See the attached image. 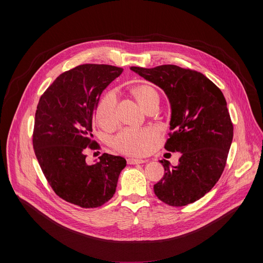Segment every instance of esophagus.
I'll return each instance as SVG.
<instances>
[{"label":"esophagus","mask_w":263,"mask_h":263,"mask_svg":"<svg viewBox=\"0 0 263 263\" xmlns=\"http://www.w3.org/2000/svg\"><path fill=\"white\" fill-rule=\"evenodd\" d=\"M146 160L143 159H136V158H128L127 162L128 164H140V163H144Z\"/></svg>","instance_id":"esophagus-1"}]
</instances>
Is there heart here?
I'll return each instance as SVG.
<instances>
[{
	"label": "heart",
	"instance_id": "b5f03b06",
	"mask_svg": "<svg viewBox=\"0 0 263 263\" xmlns=\"http://www.w3.org/2000/svg\"><path fill=\"white\" fill-rule=\"evenodd\" d=\"M132 95L143 110L159 104L157 90L149 84H139L133 87ZM96 120L102 127H112L117 123V95L109 91L100 100L96 108ZM158 133L153 129H125L112 141L117 151L134 156H143L152 151L158 141Z\"/></svg>",
	"mask_w": 263,
	"mask_h": 263
}]
</instances>
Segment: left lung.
<instances>
[{
    "instance_id": "1",
    "label": "left lung",
    "mask_w": 263,
    "mask_h": 263,
    "mask_svg": "<svg viewBox=\"0 0 263 263\" xmlns=\"http://www.w3.org/2000/svg\"><path fill=\"white\" fill-rule=\"evenodd\" d=\"M131 69L167 96L171 133L164 147L182 154L177 166L160 161L165 173L154 185V193L170 206L194 203L211 191L226 165L233 139L226 99L197 70L173 64Z\"/></svg>"
}]
</instances>
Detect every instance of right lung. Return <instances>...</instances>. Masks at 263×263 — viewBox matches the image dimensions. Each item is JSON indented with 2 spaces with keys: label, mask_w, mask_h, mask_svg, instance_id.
<instances>
[{
  "label": "right lung",
  "mask_w": 263,
  "mask_h": 263,
  "mask_svg": "<svg viewBox=\"0 0 263 263\" xmlns=\"http://www.w3.org/2000/svg\"><path fill=\"white\" fill-rule=\"evenodd\" d=\"M123 72L107 64H82L62 72L41 97L35 114L33 147L55 194L82 208H96L114 197L126 159L104 153L88 165L84 149L103 90Z\"/></svg>",
  "instance_id": "1"
}]
</instances>
